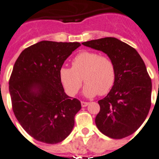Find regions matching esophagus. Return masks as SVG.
<instances>
[{
	"label": "esophagus",
	"instance_id": "obj_1",
	"mask_svg": "<svg viewBox=\"0 0 159 159\" xmlns=\"http://www.w3.org/2000/svg\"><path fill=\"white\" fill-rule=\"evenodd\" d=\"M88 104H89V102H81V106H82L83 107H86L87 106H88Z\"/></svg>",
	"mask_w": 159,
	"mask_h": 159
}]
</instances>
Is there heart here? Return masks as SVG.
<instances>
[{
  "mask_svg": "<svg viewBox=\"0 0 159 159\" xmlns=\"http://www.w3.org/2000/svg\"><path fill=\"white\" fill-rule=\"evenodd\" d=\"M59 76L70 96L79 92L84 79L86 85L83 93L86 97L91 98L110 92L116 80V68L109 57L101 56L94 51L84 50L73 58L72 68L62 67L60 69Z\"/></svg>",
  "mask_w": 159,
  "mask_h": 159,
  "instance_id": "heart-1",
  "label": "heart"
}]
</instances>
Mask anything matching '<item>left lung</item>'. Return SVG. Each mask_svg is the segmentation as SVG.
Instances as JSON below:
<instances>
[{"label":"left lung","instance_id":"1","mask_svg":"<svg viewBox=\"0 0 159 159\" xmlns=\"http://www.w3.org/2000/svg\"><path fill=\"white\" fill-rule=\"evenodd\" d=\"M106 53L113 61L116 80L106 97L98 101L95 117L98 130L112 139H122L136 132L151 108V78L140 55L129 45L107 37L82 43Z\"/></svg>","mask_w":159,"mask_h":159}]
</instances>
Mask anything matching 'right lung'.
Masks as SVG:
<instances>
[{"instance_id":"obj_1","label":"right lung","mask_w":159,"mask_h":159,"mask_svg":"<svg viewBox=\"0 0 159 159\" xmlns=\"http://www.w3.org/2000/svg\"><path fill=\"white\" fill-rule=\"evenodd\" d=\"M79 43L42 41L17 58L9 80L12 110L23 129L40 142L55 144L69 136L81 103L65 92L59 72Z\"/></svg>"}]
</instances>
